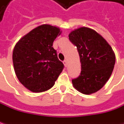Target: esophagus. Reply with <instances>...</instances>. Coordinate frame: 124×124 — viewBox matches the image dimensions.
<instances>
[{"label":"esophagus","instance_id":"1","mask_svg":"<svg viewBox=\"0 0 124 124\" xmlns=\"http://www.w3.org/2000/svg\"><path fill=\"white\" fill-rule=\"evenodd\" d=\"M63 64L65 67H67L68 66V61H66V60H65L64 61H63Z\"/></svg>","mask_w":124,"mask_h":124}]
</instances>
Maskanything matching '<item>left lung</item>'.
<instances>
[{
	"label": "left lung",
	"mask_w": 124,
	"mask_h": 124,
	"mask_svg": "<svg viewBox=\"0 0 124 124\" xmlns=\"http://www.w3.org/2000/svg\"><path fill=\"white\" fill-rule=\"evenodd\" d=\"M70 41L76 45L81 63V72L72 80L75 89L85 94L97 92L109 79L115 63L111 46L96 31L80 27L69 34Z\"/></svg>",
	"instance_id": "8db88e82"
}]
</instances>
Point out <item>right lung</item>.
Masks as SVG:
<instances>
[{
  "mask_svg": "<svg viewBox=\"0 0 124 124\" xmlns=\"http://www.w3.org/2000/svg\"><path fill=\"white\" fill-rule=\"evenodd\" d=\"M61 33L57 27L42 25L22 37L14 48L12 59L17 78L33 93L50 89L64 68L52 47Z\"/></svg>",
  "mask_w": 124,
  "mask_h": 124,
  "instance_id": "right-lung-1",
  "label": "right lung"
}]
</instances>
